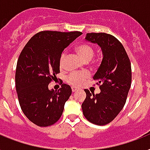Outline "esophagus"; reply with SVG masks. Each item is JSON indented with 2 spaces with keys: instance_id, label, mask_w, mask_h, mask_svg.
I'll list each match as a JSON object with an SVG mask.
<instances>
[{
  "instance_id": "esophagus-1",
  "label": "esophagus",
  "mask_w": 150,
  "mask_h": 150,
  "mask_svg": "<svg viewBox=\"0 0 150 150\" xmlns=\"http://www.w3.org/2000/svg\"><path fill=\"white\" fill-rule=\"evenodd\" d=\"M72 91H73V92H75V91H78V88H76V87H72Z\"/></svg>"
}]
</instances>
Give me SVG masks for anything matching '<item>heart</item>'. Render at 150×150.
Masks as SVG:
<instances>
[{"mask_svg":"<svg viewBox=\"0 0 150 150\" xmlns=\"http://www.w3.org/2000/svg\"><path fill=\"white\" fill-rule=\"evenodd\" d=\"M76 53L79 56V58L83 61V62H88L93 59L95 55V48L93 46H91L89 44L83 43L81 45H78L76 47ZM65 58V54H62L60 60H59V65L60 67L62 68L63 66V60ZM87 77V74L81 73V74H71L67 76V82L72 85H79L84 79Z\"/></svg>","mask_w":150,"mask_h":150,"instance_id":"obj_1","label":"heart"}]
</instances>
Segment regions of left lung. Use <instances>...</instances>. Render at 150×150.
I'll return each mask as SVG.
<instances>
[{
    "mask_svg": "<svg viewBox=\"0 0 150 150\" xmlns=\"http://www.w3.org/2000/svg\"><path fill=\"white\" fill-rule=\"evenodd\" d=\"M85 40L98 45L102 50L103 60L93 76L101 91L95 95L85 89L81 107L88 121L105 125L119 114L126 103L132 83L131 62L122 44L113 36L87 33Z\"/></svg>",
    "mask_w": 150,
    "mask_h": 150,
    "instance_id": "8db88e82",
    "label": "left lung"
}]
</instances>
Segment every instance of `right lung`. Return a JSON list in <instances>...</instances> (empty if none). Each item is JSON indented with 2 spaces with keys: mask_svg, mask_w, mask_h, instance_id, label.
<instances>
[{
  "mask_svg": "<svg viewBox=\"0 0 150 150\" xmlns=\"http://www.w3.org/2000/svg\"><path fill=\"white\" fill-rule=\"evenodd\" d=\"M81 34L41 31L28 41L18 57L16 87L19 105L25 117L38 126H50L62 116L71 88L62 83L54 91L48 84L59 73L62 52Z\"/></svg>",
  "mask_w": 150,
  "mask_h": 150,
  "instance_id": "1",
  "label": "right lung"
}]
</instances>
